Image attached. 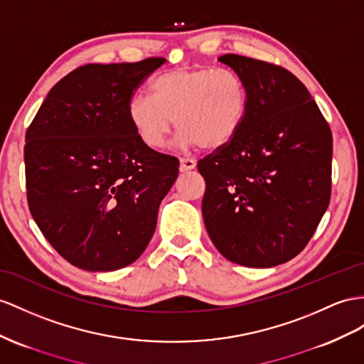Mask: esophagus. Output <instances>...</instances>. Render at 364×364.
Here are the masks:
<instances>
[{"label": "esophagus", "instance_id": "esophagus-1", "mask_svg": "<svg viewBox=\"0 0 364 364\" xmlns=\"http://www.w3.org/2000/svg\"><path fill=\"white\" fill-rule=\"evenodd\" d=\"M195 166H197V163H195V160H192V158H180V171L181 172L192 171V169H195Z\"/></svg>", "mask_w": 364, "mask_h": 364}]
</instances>
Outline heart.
Here are the masks:
<instances>
[{
  "label": "heart",
  "mask_w": 364,
  "mask_h": 364,
  "mask_svg": "<svg viewBox=\"0 0 364 364\" xmlns=\"http://www.w3.org/2000/svg\"><path fill=\"white\" fill-rule=\"evenodd\" d=\"M249 92L230 69L180 68L160 73L149 97L136 95L127 105V121L146 147H164L173 124L180 143L215 151L228 146L243 127Z\"/></svg>",
  "instance_id": "1"
}]
</instances>
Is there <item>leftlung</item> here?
<instances>
[{
  "instance_id": "1",
  "label": "left lung",
  "mask_w": 364,
  "mask_h": 364,
  "mask_svg": "<svg viewBox=\"0 0 364 364\" xmlns=\"http://www.w3.org/2000/svg\"><path fill=\"white\" fill-rule=\"evenodd\" d=\"M218 61L245 81L249 109L237 136L197 164L204 225L229 262L278 266L301 252L329 206L331 127L289 70L235 53Z\"/></svg>"
}]
</instances>
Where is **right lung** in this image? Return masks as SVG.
<instances>
[{"instance_id":"1","label":"right lung","mask_w":364,"mask_h":364,"mask_svg":"<svg viewBox=\"0 0 364 364\" xmlns=\"http://www.w3.org/2000/svg\"><path fill=\"white\" fill-rule=\"evenodd\" d=\"M86 64L55 85L26 132L27 203L73 266L109 272L144 252L178 160L146 147L127 121L138 86L164 64Z\"/></svg>"}]
</instances>
